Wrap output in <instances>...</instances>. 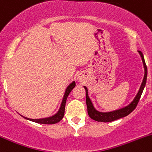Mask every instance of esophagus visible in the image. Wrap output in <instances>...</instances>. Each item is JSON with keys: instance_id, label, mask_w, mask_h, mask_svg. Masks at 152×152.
<instances>
[{"instance_id": "34e87169", "label": "esophagus", "mask_w": 152, "mask_h": 152, "mask_svg": "<svg viewBox=\"0 0 152 152\" xmlns=\"http://www.w3.org/2000/svg\"><path fill=\"white\" fill-rule=\"evenodd\" d=\"M79 80L81 81V80H82V79H81V78H79Z\"/></svg>"}]
</instances>
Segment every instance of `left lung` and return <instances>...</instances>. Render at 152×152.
<instances>
[{
	"label": "left lung",
	"mask_w": 152,
	"mask_h": 152,
	"mask_svg": "<svg viewBox=\"0 0 152 152\" xmlns=\"http://www.w3.org/2000/svg\"><path fill=\"white\" fill-rule=\"evenodd\" d=\"M138 52H139L141 58H142V63H143L144 70H145V74H144L143 80H142V84H141V86L140 88V90L139 91H138L137 94L136 95L135 98L134 99L133 101H132L129 105L126 106V107H123V108H120L118 109V110H115L110 112L99 111V110H97L94 107L91 99L89 98V96H88V88L85 86H84V88H85V93H86V104L87 107H88V115H89V117H91V119L98 122L109 123V122L114 121V120H118V119L126 117V116L129 115V113H132V112L136 108L137 105L138 104V102L140 101V99L141 95H142V94L144 88H145V84H146L147 79V67L145 62V59H144L143 54L142 53L141 51H138Z\"/></svg>",
	"instance_id": "left-lung-1"
}]
</instances>
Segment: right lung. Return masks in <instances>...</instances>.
Wrapping results in <instances>:
<instances>
[{"mask_svg":"<svg viewBox=\"0 0 152 152\" xmlns=\"http://www.w3.org/2000/svg\"><path fill=\"white\" fill-rule=\"evenodd\" d=\"M76 86V83L73 81V82L70 84V85L67 86V88H66V91L64 92V96H63L62 102L61 103V105H60L59 109H58V112H57L56 114H54L53 116H51V117H46V118H42V119H29L27 117H25L23 116L20 115L21 117H23V118H25L26 120H30V121L35 122L37 123H40V124H55V123H58L59 121H61L62 120L63 117H64V109H65V104L66 101H67V98L69 94L71 92L72 90L74 88V87Z\"/></svg>","mask_w":152,"mask_h":152,"instance_id":"1","label":"right lung"}]
</instances>
